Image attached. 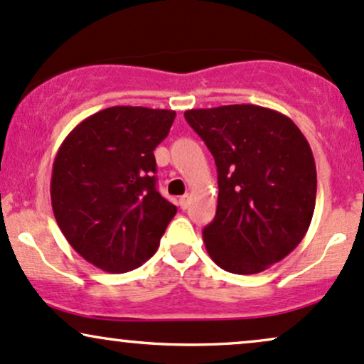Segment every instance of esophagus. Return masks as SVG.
<instances>
[{
  "label": "esophagus",
  "mask_w": 364,
  "mask_h": 364,
  "mask_svg": "<svg viewBox=\"0 0 364 364\" xmlns=\"http://www.w3.org/2000/svg\"><path fill=\"white\" fill-rule=\"evenodd\" d=\"M189 203H191V196L189 194H186V196H182V198H178V206H181L182 210H187Z\"/></svg>",
  "instance_id": "34e87169"
}]
</instances>
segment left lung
<instances>
[{
	"label": "left lung",
	"mask_w": 364,
	"mask_h": 364,
	"mask_svg": "<svg viewBox=\"0 0 364 364\" xmlns=\"http://www.w3.org/2000/svg\"><path fill=\"white\" fill-rule=\"evenodd\" d=\"M213 154L218 206L204 227L208 255L225 272L252 275L291 255L311 223L316 165L289 117L258 105L187 109Z\"/></svg>",
	"instance_id": "8db88e82"
}]
</instances>
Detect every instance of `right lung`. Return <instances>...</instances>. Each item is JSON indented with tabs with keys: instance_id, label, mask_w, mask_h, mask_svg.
Returning a JSON list of instances; mask_svg holds the SVG:
<instances>
[{
	"instance_id": "right-lung-1",
	"label": "right lung",
	"mask_w": 364,
	"mask_h": 364,
	"mask_svg": "<svg viewBox=\"0 0 364 364\" xmlns=\"http://www.w3.org/2000/svg\"><path fill=\"white\" fill-rule=\"evenodd\" d=\"M175 112L112 106L80 122L61 142L51 206L68 244L108 273L141 267L156 252L177 206L156 191L153 151Z\"/></svg>"
}]
</instances>
